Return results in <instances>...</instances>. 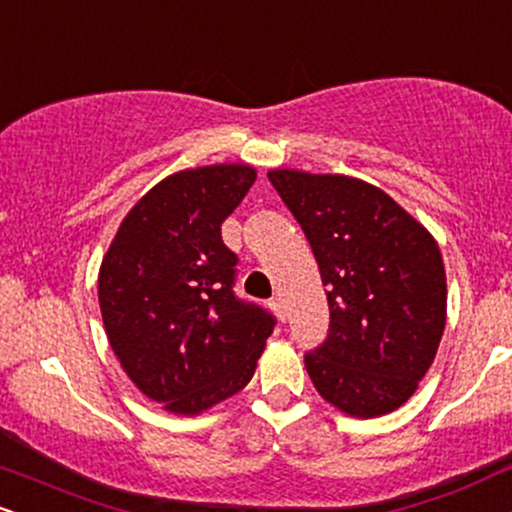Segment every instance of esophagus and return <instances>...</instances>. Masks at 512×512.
I'll list each match as a JSON object with an SVG mask.
<instances>
[{
  "label": "esophagus",
  "mask_w": 512,
  "mask_h": 512,
  "mask_svg": "<svg viewBox=\"0 0 512 512\" xmlns=\"http://www.w3.org/2000/svg\"><path fill=\"white\" fill-rule=\"evenodd\" d=\"M269 305H272V310L276 312V317H279L281 322H286V317H288V312H286V303H283L281 298H272V303H269Z\"/></svg>",
  "instance_id": "1"
}]
</instances>
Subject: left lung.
<instances>
[{
	"label": "left lung",
	"instance_id": "obj_1",
	"mask_svg": "<svg viewBox=\"0 0 512 512\" xmlns=\"http://www.w3.org/2000/svg\"><path fill=\"white\" fill-rule=\"evenodd\" d=\"M305 231L329 300V334L305 353L319 396L353 417L393 412L432 367L446 326L436 240L384 190L341 174L269 171Z\"/></svg>",
	"mask_w": 512,
	"mask_h": 512
}]
</instances>
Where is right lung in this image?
I'll return each instance as SVG.
<instances>
[{
	"instance_id": "obj_1",
	"label": "right lung",
	"mask_w": 512,
	"mask_h": 512,
	"mask_svg": "<svg viewBox=\"0 0 512 512\" xmlns=\"http://www.w3.org/2000/svg\"><path fill=\"white\" fill-rule=\"evenodd\" d=\"M255 169L166 176L126 214L100 267V310L123 372L164 410L197 415L248 386L276 319L233 293L221 224Z\"/></svg>"
}]
</instances>
